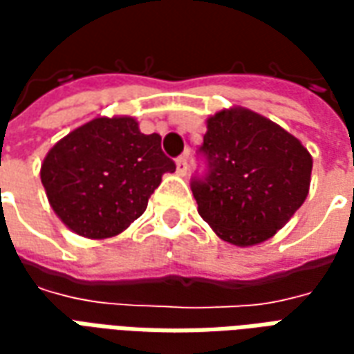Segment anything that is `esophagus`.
<instances>
[{
	"mask_svg": "<svg viewBox=\"0 0 354 354\" xmlns=\"http://www.w3.org/2000/svg\"><path fill=\"white\" fill-rule=\"evenodd\" d=\"M187 170H189V161H187V155H182V157H178L176 159V172L180 176H185L187 174Z\"/></svg>",
	"mask_w": 354,
	"mask_h": 354,
	"instance_id": "esophagus-1",
	"label": "esophagus"
}]
</instances>
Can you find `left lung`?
Here are the masks:
<instances>
[{
	"instance_id": "left-lung-1",
	"label": "left lung",
	"mask_w": 354,
	"mask_h": 354,
	"mask_svg": "<svg viewBox=\"0 0 354 354\" xmlns=\"http://www.w3.org/2000/svg\"><path fill=\"white\" fill-rule=\"evenodd\" d=\"M197 153L207 165L203 176L192 178L199 214L231 245L252 246L273 237L309 193V151L250 109L210 117Z\"/></svg>"
}]
</instances>
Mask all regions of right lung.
Listing matches in <instances>:
<instances>
[{"label":"right lung","mask_w":354,"mask_h":354,"mask_svg":"<svg viewBox=\"0 0 354 354\" xmlns=\"http://www.w3.org/2000/svg\"><path fill=\"white\" fill-rule=\"evenodd\" d=\"M174 170L159 134H142L132 117H96L53 146L41 184L70 230L106 239L144 214L162 174Z\"/></svg>","instance_id":"obj_1"}]
</instances>
